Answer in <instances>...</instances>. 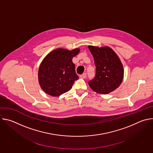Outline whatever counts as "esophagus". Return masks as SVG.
Segmentation results:
<instances>
[{"instance_id":"1","label":"esophagus","mask_w":153,"mask_h":153,"mask_svg":"<svg viewBox=\"0 0 153 153\" xmlns=\"http://www.w3.org/2000/svg\"><path fill=\"white\" fill-rule=\"evenodd\" d=\"M80 77L82 79H85L86 77V73H83L80 76Z\"/></svg>"}]
</instances>
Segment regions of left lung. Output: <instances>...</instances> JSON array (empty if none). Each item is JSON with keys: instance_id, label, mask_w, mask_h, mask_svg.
I'll return each instance as SVG.
<instances>
[{"instance_id": "1", "label": "left lung", "mask_w": 153, "mask_h": 153, "mask_svg": "<svg viewBox=\"0 0 153 153\" xmlns=\"http://www.w3.org/2000/svg\"><path fill=\"white\" fill-rule=\"evenodd\" d=\"M96 66L94 77L88 82L95 92L106 94L114 91L122 82L124 71L123 65L117 54L108 47L89 45Z\"/></svg>"}]
</instances>
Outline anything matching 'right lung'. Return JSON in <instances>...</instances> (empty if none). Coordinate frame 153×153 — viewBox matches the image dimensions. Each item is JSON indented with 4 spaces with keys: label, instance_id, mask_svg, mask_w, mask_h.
Listing matches in <instances>:
<instances>
[{
    "label": "right lung",
    "instance_id": "1",
    "mask_svg": "<svg viewBox=\"0 0 153 153\" xmlns=\"http://www.w3.org/2000/svg\"><path fill=\"white\" fill-rule=\"evenodd\" d=\"M79 51V48H57L43 59L39 68L38 79L43 91L57 97L72 88L74 81L79 79L72 59Z\"/></svg>",
    "mask_w": 153,
    "mask_h": 153
}]
</instances>
